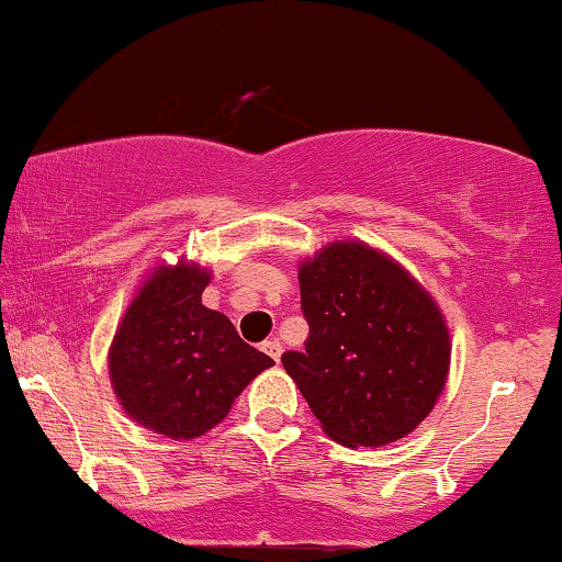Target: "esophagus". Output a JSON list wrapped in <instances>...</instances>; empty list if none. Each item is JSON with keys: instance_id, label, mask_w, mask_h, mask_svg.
Listing matches in <instances>:
<instances>
[{"instance_id": "1", "label": "esophagus", "mask_w": 562, "mask_h": 562, "mask_svg": "<svg viewBox=\"0 0 562 562\" xmlns=\"http://www.w3.org/2000/svg\"><path fill=\"white\" fill-rule=\"evenodd\" d=\"M261 350L277 363V361H280V356H282V342H280V340H267V342H263V346H261Z\"/></svg>"}]
</instances>
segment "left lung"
Wrapping results in <instances>:
<instances>
[{
  "instance_id": "1",
  "label": "left lung",
  "mask_w": 562,
  "mask_h": 562,
  "mask_svg": "<svg viewBox=\"0 0 562 562\" xmlns=\"http://www.w3.org/2000/svg\"><path fill=\"white\" fill-rule=\"evenodd\" d=\"M306 350L282 367L322 429L348 448H382L435 408L450 371V329L403 263L361 240H335L299 263Z\"/></svg>"
}]
</instances>
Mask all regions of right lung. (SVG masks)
Wrapping results in <instances>:
<instances>
[{"mask_svg":"<svg viewBox=\"0 0 562 562\" xmlns=\"http://www.w3.org/2000/svg\"><path fill=\"white\" fill-rule=\"evenodd\" d=\"M212 272L180 259L151 269L127 303L106 367L127 416L154 435L195 439L274 361L240 340L233 322L206 308Z\"/></svg>","mask_w":562,"mask_h":562,"instance_id":"obj_1","label":"right lung"}]
</instances>
